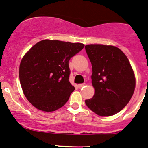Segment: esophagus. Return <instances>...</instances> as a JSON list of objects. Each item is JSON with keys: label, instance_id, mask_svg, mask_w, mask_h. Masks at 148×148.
Here are the masks:
<instances>
[{"label": "esophagus", "instance_id": "obj_1", "mask_svg": "<svg viewBox=\"0 0 148 148\" xmlns=\"http://www.w3.org/2000/svg\"><path fill=\"white\" fill-rule=\"evenodd\" d=\"M85 86H86V84H79V85H78V87H79V88H81Z\"/></svg>", "mask_w": 148, "mask_h": 148}]
</instances>
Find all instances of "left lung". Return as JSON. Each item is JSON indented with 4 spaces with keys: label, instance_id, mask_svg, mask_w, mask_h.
Returning a JSON list of instances; mask_svg holds the SVG:
<instances>
[{
    "label": "left lung",
    "instance_id": "left-lung-1",
    "mask_svg": "<svg viewBox=\"0 0 148 148\" xmlns=\"http://www.w3.org/2000/svg\"><path fill=\"white\" fill-rule=\"evenodd\" d=\"M92 64V98L87 107L96 114L108 116L121 111L132 98L136 78L129 59L117 47L102 44L85 46Z\"/></svg>",
    "mask_w": 148,
    "mask_h": 148
}]
</instances>
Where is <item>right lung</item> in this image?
Wrapping results in <instances>:
<instances>
[{"instance_id":"1","label":"right lung","mask_w":148,"mask_h":148,"mask_svg":"<svg viewBox=\"0 0 148 148\" xmlns=\"http://www.w3.org/2000/svg\"><path fill=\"white\" fill-rule=\"evenodd\" d=\"M84 47L81 43L45 39L27 52L19 64V81L34 107L50 112L65 105L75 89L69 81V60Z\"/></svg>"}]
</instances>
